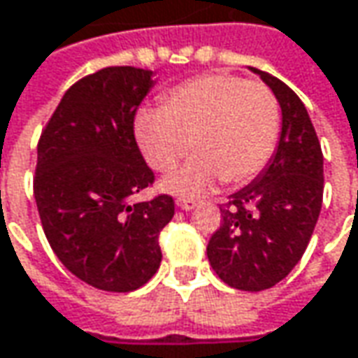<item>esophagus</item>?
Returning a JSON list of instances; mask_svg holds the SVG:
<instances>
[{"mask_svg": "<svg viewBox=\"0 0 358 358\" xmlns=\"http://www.w3.org/2000/svg\"><path fill=\"white\" fill-rule=\"evenodd\" d=\"M177 207L179 209H183V211H191V209H195L197 207V203L193 199H177Z\"/></svg>", "mask_w": 358, "mask_h": 358, "instance_id": "1", "label": "esophagus"}]
</instances>
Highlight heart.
<instances>
[{"label": "heart", "mask_w": 358, "mask_h": 358, "mask_svg": "<svg viewBox=\"0 0 358 358\" xmlns=\"http://www.w3.org/2000/svg\"><path fill=\"white\" fill-rule=\"evenodd\" d=\"M279 127V101L267 85L211 73L177 85L161 109L139 111L135 139L159 173H171L193 143L197 157L171 175L163 189L195 197L219 177L227 185L255 179L275 151Z\"/></svg>", "instance_id": "obj_1"}]
</instances>
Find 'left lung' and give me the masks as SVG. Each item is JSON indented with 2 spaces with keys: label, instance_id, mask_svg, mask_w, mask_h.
<instances>
[{
  "label": "left lung",
  "instance_id": "8db88e82",
  "mask_svg": "<svg viewBox=\"0 0 358 358\" xmlns=\"http://www.w3.org/2000/svg\"><path fill=\"white\" fill-rule=\"evenodd\" d=\"M282 111L281 139L267 169L233 193L207 245L219 279L239 291H265L282 281L309 245L323 205V151L309 113L281 79L251 67Z\"/></svg>",
  "mask_w": 358,
  "mask_h": 358
}]
</instances>
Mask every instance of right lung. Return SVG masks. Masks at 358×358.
I'll use <instances>...</instances> for the list:
<instances>
[{"label":"right lung","mask_w":358,"mask_h":358,"mask_svg":"<svg viewBox=\"0 0 358 358\" xmlns=\"http://www.w3.org/2000/svg\"><path fill=\"white\" fill-rule=\"evenodd\" d=\"M153 71L103 67L65 91L37 143L34 195L57 259L77 279L109 293L143 287L161 265L159 233L175 215L171 195L129 205L155 175L133 121Z\"/></svg>","instance_id":"add662e5"}]
</instances>
